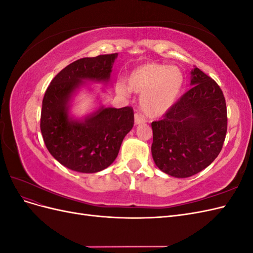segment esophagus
Listing matches in <instances>:
<instances>
[{"instance_id":"obj_1","label":"esophagus","mask_w":253,"mask_h":253,"mask_svg":"<svg viewBox=\"0 0 253 253\" xmlns=\"http://www.w3.org/2000/svg\"><path fill=\"white\" fill-rule=\"evenodd\" d=\"M145 121H147V119H145L143 116H141V115H140L139 113H136V114H135V124H136V125L144 124Z\"/></svg>"}]
</instances>
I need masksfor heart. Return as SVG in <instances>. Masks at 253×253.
Wrapping results in <instances>:
<instances>
[{
	"instance_id": "obj_1",
	"label": "heart",
	"mask_w": 253,
	"mask_h": 253,
	"mask_svg": "<svg viewBox=\"0 0 253 253\" xmlns=\"http://www.w3.org/2000/svg\"><path fill=\"white\" fill-rule=\"evenodd\" d=\"M185 77L177 66L148 62L135 67L127 76L128 87L140 96V108L150 117H160L177 100ZM119 94L126 95L128 88L117 83Z\"/></svg>"
}]
</instances>
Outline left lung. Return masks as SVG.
<instances>
[{"label":"left lung","mask_w":253,"mask_h":253,"mask_svg":"<svg viewBox=\"0 0 253 253\" xmlns=\"http://www.w3.org/2000/svg\"><path fill=\"white\" fill-rule=\"evenodd\" d=\"M191 87L162 120L153 121L152 156L168 175L190 177L217 157L227 133V108L218 84L194 67Z\"/></svg>","instance_id":"obj_1"}]
</instances>
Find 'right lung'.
Segmentation results:
<instances>
[{
  "instance_id": "right-lung-1",
  "label": "right lung",
  "mask_w": 253,
  "mask_h": 253,
  "mask_svg": "<svg viewBox=\"0 0 253 253\" xmlns=\"http://www.w3.org/2000/svg\"><path fill=\"white\" fill-rule=\"evenodd\" d=\"M118 53L82 58L64 67L48 85L42 102L40 127L53 158L81 173L104 170L116 159L122 140L134 126L131 106L103 108L84 120L68 116L70 100L85 81L109 82Z\"/></svg>"
}]
</instances>
